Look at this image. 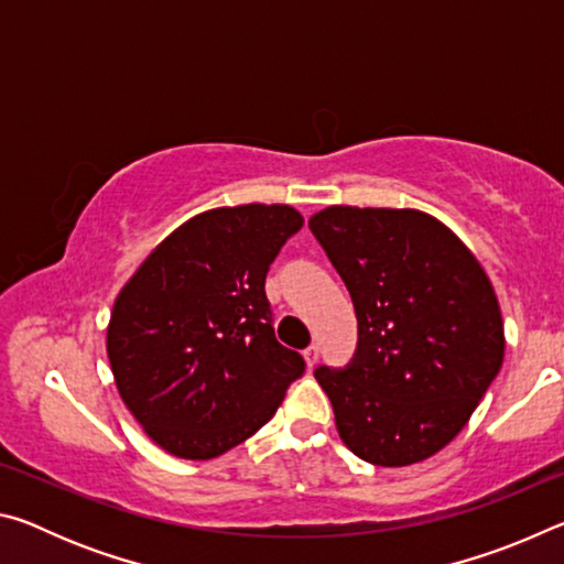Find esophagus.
<instances>
[{
    "mask_svg": "<svg viewBox=\"0 0 564 564\" xmlns=\"http://www.w3.org/2000/svg\"><path fill=\"white\" fill-rule=\"evenodd\" d=\"M303 358H305V362H308V368H313L318 362V358H321V350H318V346H308L303 350Z\"/></svg>",
    "mask_w": 564,
    "mask_h": 564,
    "instance_id": "1",
    "label": "esophagus"
}]
</instances>
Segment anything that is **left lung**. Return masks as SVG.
<instances>
[{
  "instance_id": "left-lung-1",
  "label": "left lung",
  "mask_w": 564,
  "mask_h": 564,
  "mask_svg": "<svg viewBox=\"0 0 564 564\" xmlns=\"http://www.w3.org/2000/svg\"><path fill=\"white\" fill-rule=\"evenodd\" d=\"M308 226L358 318L350 366L316 370L340 441L370 465L425 460L463 431L500 373L505 330L488 273L417 208L328 206Z\"/></svg>"
}]
</instances>
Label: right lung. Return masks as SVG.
Segmentation results:
<instances>
[{"instance_id": "add662e5", "label": "right lung", "mask_w": 564, "mask_h": 564, "mask_svg": "<svg viewBox=\"0 0 564 564\" xmlns=\"http://www.w3.org/2000/svg\"><path fill=\"white\" fill-rule=\"evenodd\" d=\"M303 216L285 204L204 212L123 283L107 328L119 395L144 433L184 460L231 451L303 376L273 336L265 273Z\"/></svg>"}]
</instances>
